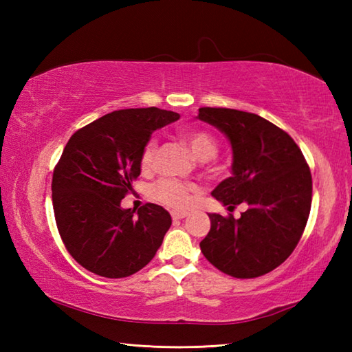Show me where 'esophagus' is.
<instances>
[{
  "label": "esophagus",
  "instance_id": "esophagus-1",
  "mask_svg": "<svg viewBox=\"0 0 352 352\" xmlns=\"http://www.w3.org/2000/svg\"><path fill=\"white\" fill-rule=\"evenodd\" d=\"M186 216H188V212H177V211L172 212V219H174V220H182Z\"/></svg>",
  "mask_w": 352,
  "mask_h": 352
}]
</instances>
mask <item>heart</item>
<instances>
[{
  "label": "heart",
  "instance_id": "heart-1",
  "mask_svg": "<svg viewBox=\"0 0 352 352\" xmlns=\"http://www.w3.org/2000/svg\"><path fill=\"white\" fill-rule=\"evenodd\" d=\"M183 140L186 141L190 152L194 157L200 160V162H208V160L214 158L219 151V142L216 136L211 135L206 130H188L183 133ZM155 153H157V144L155 141L147 142L141 155V166L142 169H151L155 162ZM195 188L192 184L183 183L174 180V178H163V180L157 182L152 186V195L155 200L163 204L169 208H175V210H182L186 208L190 199V192Z\"/></svg>",
  "mask_w": 352,
  "mask_h": 352
}]
</instances>
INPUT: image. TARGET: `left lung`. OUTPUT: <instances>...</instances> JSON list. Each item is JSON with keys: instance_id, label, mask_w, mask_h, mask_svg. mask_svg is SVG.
I'll return each instance as SVG.
<instances>
[{"instance_id": "left-lung-1", "label": "left lung", "mask_w": 352, "mask_h": 352, "mask_svg": "<svg viewBox=\"0 0 352 352\" xmlns=\"http://www.w3.org/2000/svg\"><path fill=\"white\" fill-rule=\"evenodd\" d=\"M197 119L220 130L233 151L231 177L212 195L228 210L245 204L239 219L208 214L211 230L201 253L220 272L256 278L289 258L305 231L312 201V175L290 136L254 113L199 109Z\"/></svg>"}]
</instances>
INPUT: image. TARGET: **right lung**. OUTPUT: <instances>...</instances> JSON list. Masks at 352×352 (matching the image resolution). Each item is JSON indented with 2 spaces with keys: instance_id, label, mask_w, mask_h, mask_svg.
<instances>
[{
  "instance_id": "obj_1",
  "label": "right lung",
  "mask_w": 352,
  "mask_h": 352,
  "mask_svg": "<svg viewBox=\"0 0 352 352\" xmlns=\"http://www.w3.org/2000/svg\"><path fill=\"white\" fill-rule=\"evenodd\" d=\"M175 111L127 109L109 113L71 136L52 175V206L65 247L82 267L126 278L146 267L170 228L164 208L124 210L121 200L141 174V155Z\"/></svg>"
}]
</instances>
